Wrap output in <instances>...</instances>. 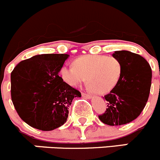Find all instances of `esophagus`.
<instances>
[{
    "instance_id": "esophagus-1",
    "label": "esophagus",
    "mask_w": 160,
    "mask_h": 160,
    "mask_svg": "<svg viewBox=\"0 0 160 160\" xmlns=\"http://www.w3.org/2000/svg\"><path fill=\"white\" fill-rule=\"evenodd\" d=\"M82 96L87 98H92V95H91V94L86 92H82Z\"/></svg>"
}]
</instances>
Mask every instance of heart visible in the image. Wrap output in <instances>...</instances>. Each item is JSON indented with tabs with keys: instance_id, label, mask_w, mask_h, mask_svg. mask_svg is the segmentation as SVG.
<instances>
[{
	"instance_id": "b5f03b06",
	"label": "heart",
	"mask_w": 160,
	"mask_h": 160,
	"mask_svg": "<svg viewBox=\"0 0 160 160\" xmlns=\"http://www.w3.org/2000/svg\"><path fill=\"white\" fill-rule=\"evenodd\" d=\"M74 67L64 66L60 73L62 80L77 87L87 79L90 89L97 94L111 91L119 82L122 65L118 58L105 55H84L76 59Z\"/></svg>"
}]
</instances>
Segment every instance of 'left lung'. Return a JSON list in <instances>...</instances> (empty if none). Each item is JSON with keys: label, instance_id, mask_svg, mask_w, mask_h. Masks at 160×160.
<instances>
[{"label": "left lung", "instance_id": "obj_1", "mask_svg": "<svg viewBox=\"0 0 160 160\" xmlns=\"http://www.w3.org/2000/svg\"><path fill=\"white\" fill-rule=\"evenodd\" d=\"M112 56L121 62V77L105 96L108 108L98 118L105 124L118 126L133 121L145 108L151 88L152 69L143 57L128 51H117Z\"/></svg>", "mask_w": 160, "mask_h": 160}]
</instances>
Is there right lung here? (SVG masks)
Masks as SVG:
<instances>
[{
  "instance_id": "obj_1",
  "label": "right lung",
  "mask_w": 160,
  "mask_h": 160,
  "mask_svg": "<svg viewBox=\"0 0 160 160\" xmlns=\"http://www.w3.org/2000/svg\"><path fill=\"white\" fill-rule=\"evenodd\" d=\"M67 54H44L20 62L11 73V96L19 117L48 131L64 124L69 105L81 93L58 76Z\"/></svg>"
}]
</instances>
